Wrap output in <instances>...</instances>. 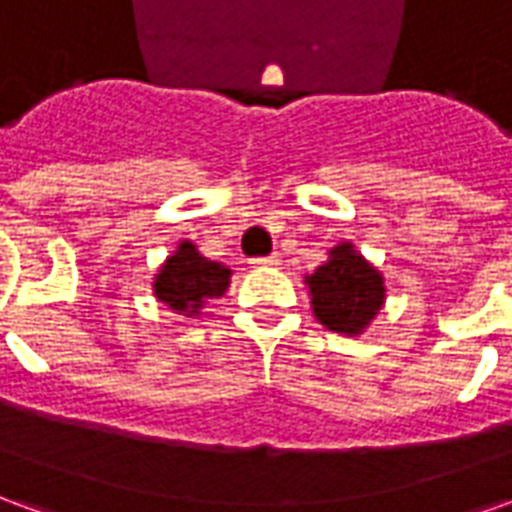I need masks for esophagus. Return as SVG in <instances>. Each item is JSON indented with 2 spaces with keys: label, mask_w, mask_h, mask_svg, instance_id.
Instances as JSON below:
<instances>
[{
  "label": "esophagus",
  "mask_w": 512,
  "mask_h": 512,
  "mask_svg": "<svg viewBox=\"0 0 512 512\" xmlns=\"http://www.w3.org/2000/svg\"><path fill=\"white\" fill-rule=\"evenodd\" d=\"M257 268H279L282 266V260H279V255H268V257H257L255 260Z\"/></svg>",
  "instance_id": "1"
}]
</instances>
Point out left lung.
Returning a JSON list of instances; mask_svg holds the SVG:
<instances>
[{
  "label": "left lung",
  "instance_id": "obj_1",
  "mask_svg": "<svg viewBox=\"0 0 512 512\" xmlns=\"http://www.w3.org/2000/svg\"><path fill=\"white\" fill-rule=\"evenodd\" d=\"M329 260L304 277L312 315L329 332L359 337L384 310V274L351 241L332 246Z\"/></svg>",
  "mask_w": 512,
  "mask_h": 512
}]
</instances>
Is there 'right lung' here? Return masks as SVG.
I'll return each instance as SVG.
<instances>
[{"instance_id":"obj_1","label":"right lung","mask_w":512,"mask_h":512,"mask_svg":"<svg viewBox=\"0 0 512 512\" xmlns=\"http://www.w3.org/2000/svg\"><path fill=\"white\" fill-rule=\"evenodd\" d=\"M230 277L233 271L224 263L205 257L197 244L183 238L158 266L153 277V296L175 315L200 318L208 301L222 299L227 293Z\"/></svg>"}]
</instances>
